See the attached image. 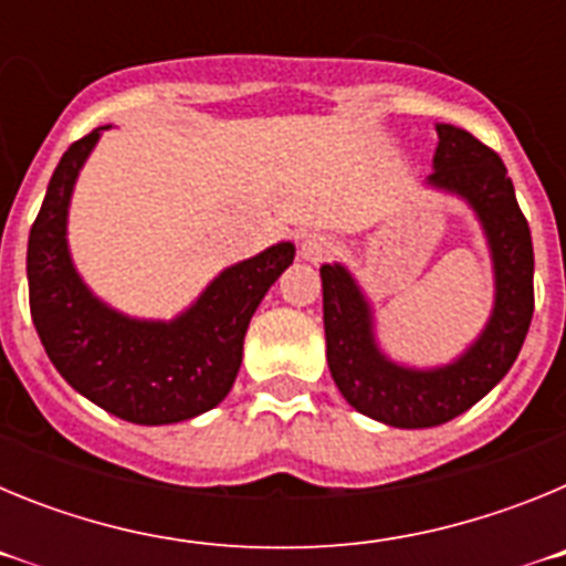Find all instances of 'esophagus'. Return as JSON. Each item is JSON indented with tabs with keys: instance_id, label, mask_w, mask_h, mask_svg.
Returning <instances> with one entry per match:
<instances>
[{
	"instance_id": "34e87169",
	"label": "esophagus",
	"mask_w": 566,
	"mask_h": 566,
	"mask_svg": "<svg viewBox=\"0 0 566 566\" xmlns=\"http://www.w3.org/2000/svg\"><path fill=\"white\" fill-rule=\"evenodd\" d=\"M334 252V240L328 234L312 232L306 238L300 240V258L312 260V263H319V260H326L328 254Z\"/></svg>"
}]
</instances>
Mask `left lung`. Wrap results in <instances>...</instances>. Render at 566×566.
Returning <instances> with one entry per match:
<instances>
[{
    "label": "left lung",
    "mask_w": 566,
    "mask_h": 566,
    "mask_svg": "<svg viewBox=\"0 0 566 566\" xmlns=\"http://www.w3.org/2000/svg\"><path fill=\"white\" fill-rule=\"evenodd\" d=\"M437 153L428 187L459 195L488 238L496 300L488 326L453 363L408 368L379 352L374 312L352 272L319 269L326 357L339 394L365 417L391 428H433L479 402L510 371L533 319V240L507 167L479 138L437 124Z\"/></svg>",
    "instance_id": "obj_1"
}]
</instances>
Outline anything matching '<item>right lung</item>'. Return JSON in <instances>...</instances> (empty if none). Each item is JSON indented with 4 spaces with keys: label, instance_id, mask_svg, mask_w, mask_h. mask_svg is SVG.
<instances>
[{
    "label": "right lung",
    "instance_id": "1",
    "mask_svg": "<svg viewBox=\"0 0 566 566\" xmlns=\"http://www.w3.org/2000/svg\"><path fill=\"white\" fill-rule=\"evenodd\" d=\"M102 129L70 144L30 227V317L50 363L90 402L135 424L184 422L229 394L249 319L292 266L294 243L283 240L223 269L169 323L115 312L78 277L67 249L70 195Z\"/></svg>",
    "mask_w": 566,
    "mask_h": 566
}]
</instances>
